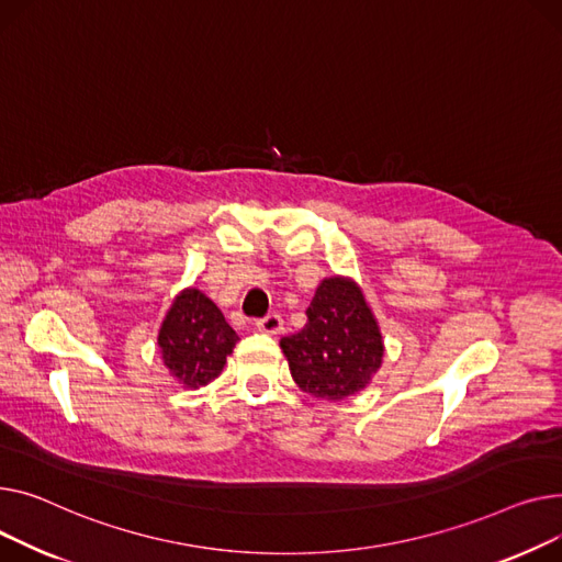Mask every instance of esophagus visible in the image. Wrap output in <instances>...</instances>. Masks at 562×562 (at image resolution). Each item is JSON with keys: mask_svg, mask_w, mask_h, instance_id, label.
Listing matches in <instances>:
<instances>
[{"mask_svg": "<svg viewBox=\"0 0 562 562\" xmlns=\"http://www.w3.org/2000/svg\"><path fill=\"white\" fill-rule=\"evenodd\" d=\"M256 326H258V331H262V334H281V328H283V317L279 315V313H270V315H266V317H260L258 322H256Z\"/></svg>", "mask_w": 562, "mask_h": 562, "instance_id": "obj_1", "label": "esophagus"}]
</instances>
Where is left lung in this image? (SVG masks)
Listing matches in <instances>:
<instances>
[{"label":"left lung","instance_id":"obj_1","mask_svg":"<svg viewBox=\"0 0 562 562\" xmlns=\"http://www.w3.org/2000/svg\"><path fill=\"white\" fill-rule=\"evenodd\" d=\"M306 315L300 334L281 338L294 383L328 402L360 392L381 368L383 340L358 283L324 279Z\"/></svg>","mask_w":562,"mask_h":562}]
</instances>
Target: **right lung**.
Returning a JSON list of instances; mask_svg holds the SVG:
<instances>
[{"label": "right lung", "instance_id": "right-lung-1", "mask_svg": "<svg viewBox=\"0 0 562 562\" xmlns=\"http://www.w3.org/2000/svg\"><path fill=\"white\" fill-rule=\"evenodd\" d=\"M236 342L238 336L222 311L196 288L177 294L158 331L165 368L183 387L192 390L220 376Z\"/></svg>", "mask_w": 562, "mask_h": 562}]
</instances>
